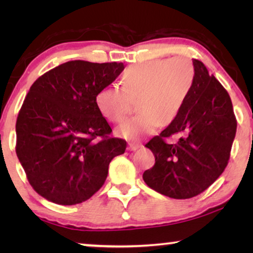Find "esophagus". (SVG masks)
Listing matches in <instances>:
<instances>
[{"instance_id":"obj_1","label":"esophagus","mask_w":253,"mask_h":253,"mask_svg":"<svg viewBox=\"0 0 253 253\" xmlns=\"http://www.w3.org/2000/svg\"><path fill=\"white\" fill-rule=\"evenodd\" d=\"M143 145L138 144V143H129V150L130 151H136L138 148H140Z\"/></svg>"}]
</instances>
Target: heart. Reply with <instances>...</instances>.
<instances>
[{"instance_id":"heart-1","label":"heart","mask_w":253,"mask_h":253,"mask_svg":"<svg viewBox=\"0 0 253 253\" xmlns=\"http://www.w3.org/2000/svg\"><path fill=\"white\" fill-rule=\"evenodd\" d=\"M195 82V69L184 56L134 64L123 72L121 83L100 89L95 96L99 112L113 123H122L137 101L134 116L117 127L129 139L153 133L159 126L172 123L184 106Z\"/></svg>"}]
</instances>
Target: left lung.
<instances>
[{"label": "left lung", "mask_w": 253, "mask_h": 253, "mask_svg": "<svg viewBox=\"0 0 253 253\" xmlns=\"http://www.w3.org/2000/svg\"><path fill=\"white\" fill-rule=\"evenodd\" d=\"M195 82L181 113L145 145L155 164L143 174L151 189L174 199L192 198L227 167L237 122L230 96L203 62L192 60ZM178 135L175 144L164 138Z\"/></svg>", "instance_id": "left-lung-1"}]
</instances>
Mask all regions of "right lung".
I'll use <instances>...</instances> for the list:
<instances>
[{"instance_id":"1","label":"right lung","mask_w":253,"mask_h":253,"mask_svg":"<svg viewBox=\"0 0 253 253\" xmlns=\"http://www.w3.org/2000/svg\"><path fill=\"white\" fill-rule=\"evenodd\" d=\"M123 63L70 61L31 86L16 122V153L32 188L58 205L91 198L105 183L110 161L126 141L112 127L95 96L123 71Z\"/></svg>"}]
</instances>
